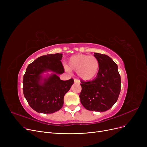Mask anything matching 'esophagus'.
Returning <instances> with one entry per match:
<instances>
[{
	"instance_id": "esophagus-1",
	"label": "esophagus",
	"mask_w": 147,
	"mask_h": 147,
	"mask_svg": "<svg viewBox=\"0 0 147 147\" xmlns=\"http://www.w3.org/2000/svg\"><path fill=\"white\" fill-rule=\"evenodd\" d=\"M74 82L75 83H78V84H79V83H80V81L78 80H77V79H74Z\"/></svg>"
}]
</instances>
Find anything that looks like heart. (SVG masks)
<instances>
[{"instance_id": "obj_1", "label": "heart", "mask_w": 147, "mask_h": 147, "mask_svg": "<svg viewBox=\"0 0 147 147\" xmlns=\"http://www.w3.org/2000/svg\"><path fill=\"white\" fill-rule=\"evenodd\" d=\"M64 68L67 72H77L82 80L87 82L96 76L99 71V63L98 59L94 56L78 54L69 58L68 67L65 66Z\"/></svg>"}]
</instances>
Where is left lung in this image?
<instances>
[{
  "instance_id": "1",
  "label": "left lung",
  "mask_w": 147,
  "mask_h": 147,
  "mask_svg": "<svg viewBox=\"0 0 147 147\" xmlns=\"http://www.w3.org/2000/svg\"><path fill=\"white\" fill-rule=\"evenodd\" d=\"M99 63V71L91 81L81 82L80 102L89 111L109 110L117 101L121 88L118 66L108 55L94 53Z\"/></svg>"
}]
</instances>
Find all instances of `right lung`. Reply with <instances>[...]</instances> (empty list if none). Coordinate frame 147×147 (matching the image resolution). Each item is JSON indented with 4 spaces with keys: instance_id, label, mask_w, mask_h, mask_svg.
<instances>
[{
    "instance_id": "1",
    "label": "right lung",
    "mask_w": 147,
    "mask_h": 147,
    "mask_svg": "<svg viewBox=\"0 0 147 147\" xmlns=\"http://www.w3.org/2000/svg\"><path fill=\"white\" fill-rule=\"evenodd\" d=\"M62 57L63 54L59 53L43 55L26 69L23 93L29 105L37 113L51 114L61 109L64 95L74 83L73 79L64 81L59 78L64 72Z\"/></svg>"
}]
</instances>
